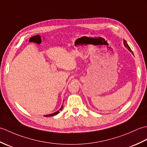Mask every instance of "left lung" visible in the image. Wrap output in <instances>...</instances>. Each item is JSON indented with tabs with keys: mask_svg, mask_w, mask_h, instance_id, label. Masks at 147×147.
Listing matches in <instances>:
<instances>
[{
	"mask_svg": "<svg viewBox=\"0 0 147 147\" xmlns=\"http://www.w3.org/2000/svg\"><path fill=\"white\" fill-rule=\"evenodd\" d=\"M123 42H124V47H125L126 48H127V50H128V51L131 53L132 54H133V52H132V51L131 50V49H130V47H129V46L127 45V42H126V41L125 40H124V41H123Z\"/></svg>",
	"mask_w": 147,
	"mask_h": 147,
	"instance_id": "left-lung-1",
	"label": "left lung"
}]
</instances>
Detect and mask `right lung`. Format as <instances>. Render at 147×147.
<instances>
[{"label": "right lung", "mask_w": 147, "mask_h": 147, "mask_svg": "<svg viewBox=\"0 0 147 147\" xmlns=\"http://www.w3.org/2000/svg\"><path fill=\"white\" fill-rule=\"evenodd\" d=\"M62 108H63V105H62V106H61V107L59 109V111H56V112H54V113H52V114H48V115H45L44 116L45 117H49V116H53V115H57V114H58L59 112V111H61L62 109Z\"/></svg>", "instance_id": "right-lung-1"}]
</instances>
